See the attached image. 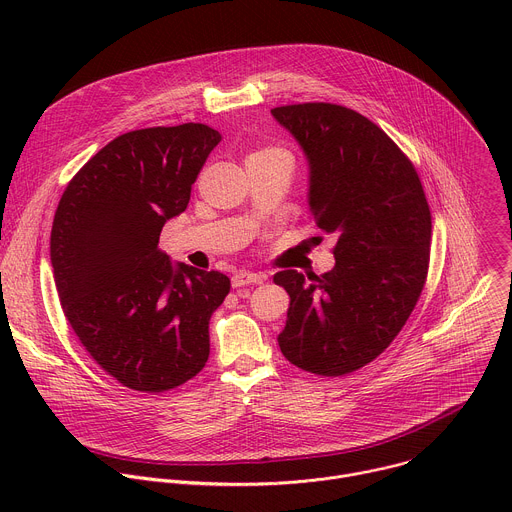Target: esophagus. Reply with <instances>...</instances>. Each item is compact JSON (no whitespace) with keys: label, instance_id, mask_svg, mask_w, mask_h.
Instances as JSON below:
<instances>
[{"label":"esophagus","instance_id":"esophagus-1","mask_svg":"<svg viewBox=\"0 0 512 512\" xmlns=\"http://www.w3.org/2000/svg\"><path fill=\"white\" fill-rule=\"evenodd\" d=\"M267 279L265 273H255V271H237L233 275V287H243V285H251V283H263Z\"/></svg>","mask_w":512,"mask_h":512}]
</instances>
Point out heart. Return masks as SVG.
<instances>
[{
    "mask_svg": "<svg viewBox=\"0 0 512 512\" xmlns=\"http://www.w3.org/2000/svg\"><path fill=\"white\" fill-rule=\"evenodd\" d=\"M269 152H283L279 148H269V150H263V152H257V154H269Z\"/></svg>",
    "mask_w": 512,
    "mask_h": 512,
    "instance_id": "heart-1",
    "label": "heart"
}]
</instances>
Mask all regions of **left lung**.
I'll use <instances>...</instances> for the list:
<instances>
[{
  "label": "left lung",
  "mask_w": 512,
  "mask_h": 512,
  "mask_svg": "<svg viewBox=\"0 0 512 512\" xmlns=\"http://www.w3.org/2000/svg\"><path fill=\"white\" fill-rule=\"evenodd\" d=\"M308 162V206L336 237L324 275L285 269L283 356L322 377L375 360L411 316L427 275L431 214L413 164L360 113L332 103L271 109Z\"/></svg>",
  "instance_id": "1"
}]
</instances>
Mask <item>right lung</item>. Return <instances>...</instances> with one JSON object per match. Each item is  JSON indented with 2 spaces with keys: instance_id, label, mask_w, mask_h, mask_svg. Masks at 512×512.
Wrapping results in <instances>:
<instances>
[{
  "instance_id": "right-lung-1",
  "label": "right lung",
  "mask_w": 512,
  "mask_h": 512,
  "mask_svg": "<svg viewBox=\"0 0 512 512\" xmlns=\"http://www.w3.org/2000/svg\"><path fill=\"white\" fill-rule=\"evenodd\" d=\"M221 133L202 123L109 141L58 202L50 263L66 320L99 367L133 391L162 393L208 360L210 316L231 281L158 249Z\"/></svg>"
}]
</instances>
